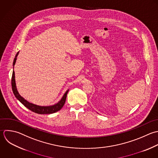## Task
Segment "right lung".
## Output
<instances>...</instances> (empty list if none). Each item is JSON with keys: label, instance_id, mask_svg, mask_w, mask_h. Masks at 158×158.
<instances>
[{"label": "right lung", "instance_id": "obj_1", "mask_svg": "<svg viewBox=\"0 0 158 158\" xmlns=\"http://www.w3.org/2000/svg\"><path fill=\"white\" fill-rule=\"evenodd\" d=\"M19 52H18L14 58L13 60V68H14V66L15 64L16 63V58L17 56L18 55ZM11 88H12V90L13 92V94L15 95V97L24 106H26L27 108H28L29 110H30L31 111L37 113V114H52L54 113L55 112H57L58 111L60 110L62 107L63 106V105L66 102V96H67V94L69 91V90H68L65 94H64V95L63 96L62 98L60 100V102H58L56 104L52 105V106H38L32 103H31L29 102H28L27 101H26L25 99H24L18 93L17 89H16V83H15V72L14 71H13V74H12V77H11Z\"/></svg>", "mask_w": 158, "mask_h": 158}]
</instances>
